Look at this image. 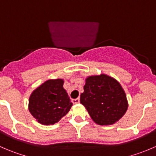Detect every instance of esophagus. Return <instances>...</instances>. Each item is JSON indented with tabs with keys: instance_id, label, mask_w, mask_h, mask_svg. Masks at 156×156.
Returning a JSON list of instances; mask_svg holds the SVG:
<instances>
[{
	"instance_id": "obj_1",
	"label": "esophagus",
	"mask_w": 156,
	"mask_h": 156,
	"mask_svg": "<svg viewBox=\"0 0 156 156\" xmlns=\"http://www.w3.org/2000/svg\"><path fill=\"white\" fill-rule=\"evenodd\" d=\"M72 103H74V104H76V103H78L80 102V99L79 98H76V99H72Z\"/></svg>"
}]
</instances>
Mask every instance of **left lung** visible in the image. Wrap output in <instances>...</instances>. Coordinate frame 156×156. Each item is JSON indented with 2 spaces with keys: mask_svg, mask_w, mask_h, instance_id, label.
Segmentation results:
<instances>
[{
  "mask_svg": "<svg viewBox=\"0 0 156 156\" xmlns=\"http://www.w3.org/2000/svg\"><path fill=\"white\" fill-rule=\"evenodd\" d=\"M80 102L95 123L111 125L126 112L128 103L119 81L105 74L88 76Z\"/></svg>",
  "mask_w": 156,
  "mask_h": 156,
  "instance_id": "obj_1",
  "label": "left lung"
}]
</instances>
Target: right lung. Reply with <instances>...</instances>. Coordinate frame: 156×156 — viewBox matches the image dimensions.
I'll use <instances>...</instances> for the list:
<instances>
[{"instance_id": "right-lung-1", "label": "right lung", "mask_w": 156, "mask_h": 156, "mask_svg": "<svg viewBox=\"0 0 156 156\" xmlns=\"http://www.w3.org/2000/svg\"><path fill=\"white\" fill-rule=\"evenodd\" d=\"M63 79L48 80L31 93L29 112L41 125H54L72 107V103L63 88Z\"/></svg>"}]
</instances>
